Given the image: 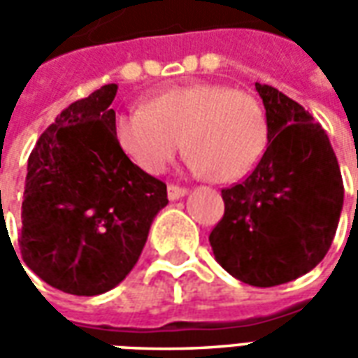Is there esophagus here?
<instances>
[{
  "label": "esophagus",
  "instance_id": "obj_1",
  "mask_svg": "<svg viewBox=\"0 0 358 358\" xmlns=\"http://www.w3.org/2000/svg\"><path fill=\"white\" fill-rule=\"evenodd\" d=\"M166 194H169V199H171V201H176V199H182L184 195H187V189L186 187L171 184V186L166 187Z\"/></svg>",
  "mask_w": 358,
  "mask_h": 358
}]
</instances>
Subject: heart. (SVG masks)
I'll use <instances>...</instances> for the list:
<instances>
[{"mask_svg":"<svg viewBox=\"0 0 358 358\" xmlns=\"http://www.w3.org/2000/svg\"><path fill=\"white\" fill-rule=\"evenodd\" d=\"M118 148L149 174L163 172L180 148L187 166L217 182H238L253 172L266 149V117L248 92L197 82L149 97L145 107L115 115Z\"/></svg>","mask_w":358,"mask_h":358,"instance_id":"b5f03b06","label":"heart"}]
</instances>
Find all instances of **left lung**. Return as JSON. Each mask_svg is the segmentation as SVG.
<instances>
[{
    "label": "left lung",
    "mask_w": 358,
    "mask_h": 358,
    "mask_svg": "<svg viewBox=\"0 0 358 358\" xmlns=\"http://www.w3.org/2000/svg\"><path fill=\"white\" fill-rule=\"evenodd\" d=\"M266 151L241 184L222 189L224 217L209 241L218 264L257 287L292 282L328 253L343 209V180L328 134L266 84Z\"/></svg>",
    "instance_id": "left-lung-1"
}]
</instances>
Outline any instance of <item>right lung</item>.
<instances>
[{
    "label": "right lung",
    "mask_w": 358,
    "mask_h": 358,
    "mask_svg": "<svg viewBox=\"0 0 358 358\" xmlns=\"http://www.w3.org/2000/svg\"><path fill=\"white\" fill-rule=\"evenodd\" d=\"M105 84L61 110L28 157L22 201V261L45 284L99 295L134 268L166 184L134 164L115 140Z\"/></svg>",
    "instance_id": "right-lung-1"
}]
</instances>
